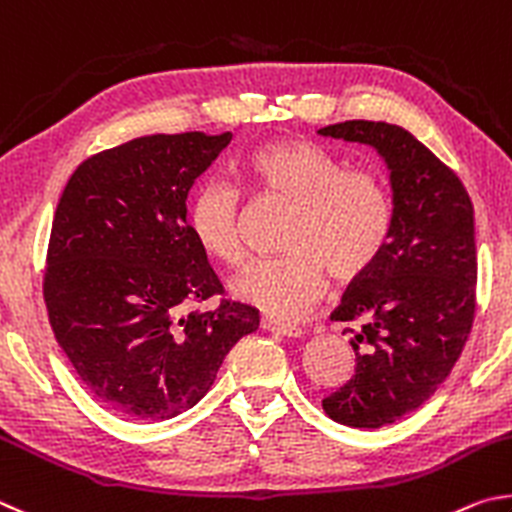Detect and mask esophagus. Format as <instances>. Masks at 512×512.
Wrapping results in <instances>:
<instances>
[{
    "mask_svg": "<svg viewBox=\"0 0 512 512\" xmlns=\"http://www.w3.org/2000/svg\"><path fill=\"white\" fill-rule=\"evenodd\" d=\"M261 328L267 330V333H276L283 337H301L303 330L294 324H283V321H276L272 317H263L261 319Z\"/></svg>",
    "mask_w": 512,
    "mask_h": 512,
    "instance_id": "obj_1",
    "label": "esophagus"
}]
</instances>
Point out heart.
Instances as JSON below:
<instances>
[{
  "label": "heart",
  "instance_id": "b5f03b06",
  "mask_svg": "<svg viewBox=\"0 0 512 512\" xmlns=\"http://www.w3.org/2000/svg\"><path fill=\"white\" fill-rule=\"evenodd\" d=\"M251 191L292 204L279 258L249 263L229 283L231 297L276 319H297L337 281L360 279L389 238L391 204L382 179L308 139H279L242 161ZM191 233L206 256L238 265L242 247L240 193L224 179H206L188 209Z\"/></svg>",
  "mask_w": 512,
  "mask_h": 512
}]
</instances>
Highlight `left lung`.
<instances>
[{
	"label": "left lung",
	"instance_id": "left-lung-1",
	"mask_svg": "<svg viewBox=\"0 0 512 512\" xmlns=\"http://www.w3.org/2000/svg\"><path fill=\"white\" fill-rule=\"evenodd\" d=\"M319 134L371 146L389 170L387 245L330 317L362 324L355 375L321 402L335 423L375 429L432 398L459 360L474 319V209L461 179L400 125L344 121Z\"/></svg>",
	"mask_w": 512,
	"mask_h": 512
}]
</instances>
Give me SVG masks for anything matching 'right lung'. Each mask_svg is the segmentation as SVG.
Returning a JSON list of instances; mask_svg holds the SVG:
<instances>
[{
  "label": "right lung",
  "mask_w": 512,
  "mask_h": 512,
  "mask_svg": "<svg viewBox=\"0 0 512 512\" xmlns=\"http://www.w3.org/2000/svg\"><path fill=\"white\" fill-rule=\"evenodd\" d=\"M231 132L150 134L85 159L53 218L44 301L58 344L114 414L168 420L197 405L258 310L222 294L186 220L195 179Z\"/></svg>",
  "instance_id": "right-lung-1"
}]
</instances>
